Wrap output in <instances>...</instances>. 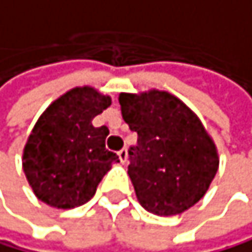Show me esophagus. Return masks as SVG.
<instances>
[{
	"mask_svg": "<svg viewBox=\"0 0 252 252\" xmlns=\"http://www.w3.org/2000/svg\"><path fill=\"white\" fill-rule=\"evenodd\" d=\"M118 155H119V159H121L122 164H125V162L128 161V150L127 149H122Z\"/></svg>",
	"mask_w": 252,
	"mask_h": 252,
	"instance_id": "1",
	"label": "esophagus"
}]
</instances>
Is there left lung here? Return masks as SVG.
Wrapping results in <instances>:
<instances>
[{"instance_id":"1","label":"left lung","mask_w":252,"mask_h":252,"mask_svg":"<svg viewBox=\"0 0 252 252\" xmlns=\"http://www.w3.org/2000/svg\"><path fill=\"white\" fill-rule=\"evenodd\" d=\"M122 119L138 133L128 177L142 208L159 217L198 203L219 170V150L203 122L167 91L119 94Z\"/></svg>"}]
</instances>
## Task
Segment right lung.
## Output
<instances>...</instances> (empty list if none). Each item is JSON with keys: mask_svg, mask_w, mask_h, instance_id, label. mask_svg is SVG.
<instances>
[{"mask_svg": "<svg viewBox=\"0 0 252 252\" xmlns=\"http://www.w3.org/2000/svg\"><path fill=\"white\" fill-rule=\"evenodd\" d=\"M111 97L93 87H75L41 113L23 149V170L40 201L72 209L90 201L118 155L105 149L108 128L93 119Z\"/></svg>", "mask_w": 252, "mask_h": 252, "instance_id": "add662e5", "label": "right lung"}]
</instances>
